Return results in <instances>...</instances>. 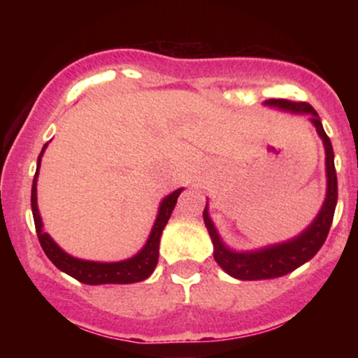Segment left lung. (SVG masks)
Segmentation results:
<instances>
[{
    "mask_svg": "<svg viewBox=\"0 0 358 358\" xmlns=\"http://www.w3.org/2000/svg\"><path fill=\"white\" fill-rule=\"evenodd\" d=\"M271 108L289 110L293 114H308L310 121L316 127V133L322 138L324 146V165H327V196L320 208L315 220L294 239L281 242V244L268 245L257 250H234L224 244L217 232L215 225L208 215V208L205 205L203 222L210 239L213 242V259L229 276L242 279V281H256V279H273L285 276L299 266L310 261L311 257L322 249L330 232L334 213L338 199V185H336V171L334 159V148L330 138L324 133L318 113L308 102H293L287 99H268L264 102Z\"/></svg>",
    "mask_w": 358,
    "mask_h": 358,
    "instance_id": "obj_1",
    "label": "left lung"
}]
</instances>
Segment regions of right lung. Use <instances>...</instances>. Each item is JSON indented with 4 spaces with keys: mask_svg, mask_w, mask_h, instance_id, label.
Masks as SVG:
<instances>
[{
    "mask_svg": "<svg viewBox=\"0 0 358 358\" xmlns=\"http://www.w3.org/2000/svg\"><path fill=\"white\" fill-rule=\"evenodd\" d=\"M47 146L48 143L42 148V153L38 156L36 173L34 176V185H31V212H34L36 236H38L40 245H42L47 257L60 271H64L69 276L76 278L77 281L84 282V285H131V282L145 281L146 278H150L156 264H158L159 237H162L163 229H165L168 220H170L176 200H178V195L183 192V188H178V190L170 193V195L162 200L150 237H148L146 244L143 245V249L139 250L136 256L119 262H96L77 259L65 252L64 249H60L57 242L47 232H43L42 217H40L38 205H36V180H38L40 163H42V156Z\"/></svg>",
    "mask_w": 358,
    "mask_h": 358,
    "instance_id": "right-lung-1",
    "label": "right lung"
}]
</instances>
